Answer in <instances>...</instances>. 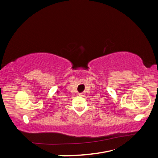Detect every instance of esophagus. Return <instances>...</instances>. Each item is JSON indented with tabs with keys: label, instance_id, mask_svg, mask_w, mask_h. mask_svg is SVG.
I'll list each match as a JSON object with an SVG mask.
<instances>
[{
	"label": "esophagus",
	"instance_id": "obj_1",
	"mask_svg": "<svg viewBox=\"0 0 158 158\" xmlns=\"http://www.w3.org/2000/svg\"><path fill=\"white\" fill-rule=\"evenodd\" d=\"M78 95H80V96H82V95H84V94H83V93H80V94H79Z\"/></svg>",
	"mask_w": 158,
	"mask_h": 158
}]
</instances>
